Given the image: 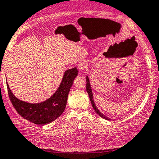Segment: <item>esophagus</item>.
<instances>
[{
	"instance_id": "34e87169",
	"label": "esophagus",
	"mask_w": 159,
	"mask_h": 159,
	"mask_svg": "<svg viewBox=\"0 0 159 159\" xmlns=\"http://www.w3.org/2000/svg\"><path fill=\"white\" fill-rule=\"evenodd\" d=\"M87 65H88V63H87L86 61H81L78 64V68H79V70L80 71H83L86 69Z\"/></svg>"
}]
</instances>
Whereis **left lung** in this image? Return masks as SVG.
<instances>
[{
  "instance_id": "1",
  "label": "left lung",
  "mask_w": 159,
  "mask_h": 159,
  "mask_svg": "<svg viewBox=\"0 0 159 159\" xmlns=\"http://www.w3.org/2000/svg\"><path fill=\"white\" fill-rule=\"evenodd\" d=\"M86 90L87 92H88L89 96V99H90V101L92 102V105L93 108H94V110H95V111L96 113H97L99 116H101L102 119H106V120H110V119H109L108 117H107L106 116H105L104 114H102L100 111L98 110V108L96 107V105H95V102L94 101V99H93V94H92V89H91V85H90V83H89V78L88 76H86Z\"/></svg>"
}]
</instances>
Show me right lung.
Returning <instances> with one entry per match:
<instances>
[{
    "instance_id": "obj_1",
    "label": "right lung",
    "mask_w": 159,
    "mask_h": 159,
    "mask_svg": "<svg viewBox=\"0 0 159 159\" xmlns=\"http://www.w3.org/2000/svg\"><path fill=\"white\" fill-rule=\"evenodd\" d=\"M78 74L76 67L65 71L58 89L48 100L40 103H29L18 99L7 83L8 95L15 110L25 119L37 125H45L57 119L66 107L70 88Z\"/></svg>"
}]
</instances>
